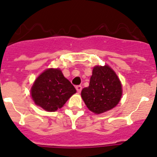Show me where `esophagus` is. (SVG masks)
I'll return each mask as SVG.
<instances>
[{
    "label": "esophagus",
    "mask_w": 157,
    "mask_h": 157,
    "mask_svg": "<svg viewBox=\"0 0 157 157\" xmlns=\"http://www.w3.org/2000/svg\"><path fill=\"white\" fill-rule=\"evenodd\" d=\"M76 90H77V91L78 92H80L82 90V86H80V85L77 86H76Z\"/></svg>",
    "instance_id": "34e87169"
}]
</instances>
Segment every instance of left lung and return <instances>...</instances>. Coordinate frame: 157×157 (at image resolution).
I'll return each mask as SVG.
<instances>
[{"label":"left lung","mask_w":157,"mask_h":157,"mask_svg":"<svg viewBox=\"0 0 157 157\" xmlns=\"http://www.w3.org/2000/svg\"><path fill=\"white\" fill-rule=\"evenodd\" d=\"M122 85L108 65L95 66L90 86L82 90L81 96L89 110L99 114L117 106L122 97Z\"/></svg>","instance_id":"left-lung-1"}]
</instances>
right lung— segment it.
<instances>
[{"mask_svg":"<svg viewBox=\"0 0 157 157\" xmlns=\"http://www.w3.org/2000/svg\"><path fill=\"white\" fill-rule=\"evenodd\" d=\"M75 92L74 86L59 68L44 71L36 79L31 90L34 103L50 112L62 108Z\"/></svg>","mask_w":157,"mask_h":157,"instance_id":"add662e5","label":"right lung"}]
</instances>
